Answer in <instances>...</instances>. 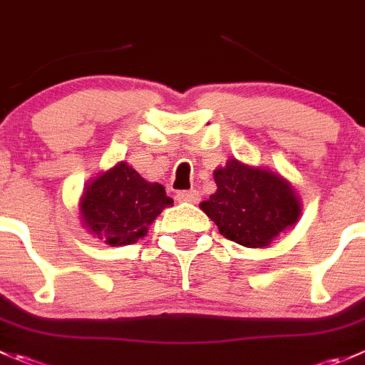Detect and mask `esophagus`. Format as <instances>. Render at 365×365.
I'll use <instances>...</instances> for the list:
<instances>
[{
	"instance_id": "34e87169",
	"label": "esophagus",
	"mask_w": 365,
	"mask_h": 365,
	"mask_svg": "<svg viewBox=\"0 0 365 365\" xmlns=\"http://www.w3.org/2000/svg\"><path fill=\"white\" fill-rule=\"evenodd\" d=\"M176 200L183 201V203H197L200 194L196 190H180V192H176Z\"/></svg>"
}]
</instances>
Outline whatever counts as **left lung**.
Wrapping results in <instances>:
<instances>
[{"mask_svg": "<svg viewBox=\"0 0 365 365\" xmlns=\"http://www.w3.org/2000/svg\"><path fill=\"white\" fill-rule=\"evenodd\" d=\"M217 190L200 208L226 239L246 247H265L298 222L302 203L278 173L230 158L214 171Z\"/></svg>", "mask_w": 365, "mask_h": 365, "instance_id": "left-lung-1", "label": "left lung"}]
</instances>
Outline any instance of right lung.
Masks as SVG:
<instances>
[{
	"label": "right lung",
	"mask_w": 365,
	"mask_h": 365,
	"mask_svg": "<svg viewBox=\"0 0 365 365\" xmlns=\"http://www.w3.org/2000/svg\"><path fill=\"white\" fill-rule=\"evenodd\" d=\"M173 203L160 183L146 182L132 165L119 162L88 182L80 200L83 226L110 246H128Z\"/></svg>",
	"instance_id": "add662e5"
}]
</instances>
